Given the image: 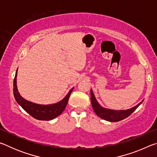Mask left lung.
Here are the masks:
<instances>
[{"instance_id": "left-lung-1", "label": "left lung", "mask_w": 157, "mask_h": 157, "mask_svg": "<svg viewBox=\"0 0 157 157\" xmlns=\"http://www.w3.org/2000/svg\"><path fill=\"white\" fill-rule=\"evenodd\" d=\"M91 102L93 109L96 115L102 119L109 122H118L123 120L132 114L139 107L140 105L143 102V100L135 107L127 110H113L110 109L105 108L101 106L95 98L94 92L91 89Z\"/></svg>"}]
</instances>
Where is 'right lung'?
<instances>
[{
	"instance_id": "add662e5",
	"label": "right lung",
	"mask_w": 157,
	"mask_h": 157,
	"mask_svg": "<svg viewBox=\"0 0 157 157\" xmlns=\"http://www.w3.org/2000/svg\"><path fill=\"white\" fill-rule=\"evenodd\" d=\"M17 71L16 72L15 78L14 79V96L16 101L19 105L26 112L30 114L33 118L40 121H50L52 120L59 116L63 110L65 109L67 105L68 101L70 97L71 92L74 89H71L68 94L63 98V99L55 104L50 105H40L36 104V103L32 102L23 98L20 95L19 92L18 91L17 85Z\"/></svg>"
}]
</instances>
